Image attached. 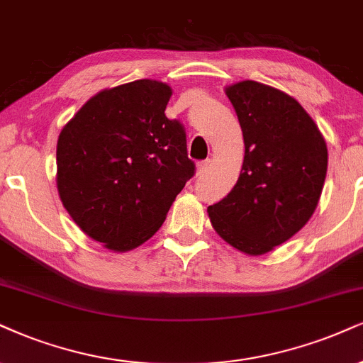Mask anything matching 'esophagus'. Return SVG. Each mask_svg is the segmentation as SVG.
I'll return each mask as SVG.
<instances>
[{
  "instance_id": "34e87169",
  "label": "esophagus",
  "mask_w": 363,
  "mask_h": 363,
  "mask_svg": "<svg viewBox=\"0 0 363 363\" xmlns=\"http://www.w3.org/2000/svg\"><path fill=\"white\" fill-rule=\"evenodd\" d=\"M210 163H212V161H210V160L200 161V163L196 164V174H203L205 172H207V169L210 168Z\"/></svg>"
}]
</instances>
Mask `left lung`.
Listing matches in <instances>:
<instances>
[{"label": "left lung", "instance_id": "left-lung-1", "mask_svg": "<svg viewBox=\"0 0 363 363\" xmlns=\"http://www.w3.org/2000/svg\"><path fill=\"white\" fill-rule=\"evenodd\" d=\"M244 136L235 186L210 205L213 229L232 247L261 256L310 220L328 167L323 134L296 99L266 84L242 80L225 89Z\"/></svg>", "mask_w": 363, "mask_h": 363}]
</instances>
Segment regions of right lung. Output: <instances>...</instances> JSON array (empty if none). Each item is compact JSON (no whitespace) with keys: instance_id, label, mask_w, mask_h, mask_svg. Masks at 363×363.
<instances>
[{"instance_id":"right-lung-1","label":"right lung","mask_w":363,"mask_h":363,"mask_svg":"<svg viewBox=\"0 0 363 363\" xmlns=\"http://www.w3.org/2000/svg\"><path fill=\"white\" fill-rule=\"evenodd\" d=\"M172 89L141 79L91 97L62 129L57 189L74 222L114 252L156 234L195 174L180 121L164 109Z\"/></svg>"}]
</instances>
